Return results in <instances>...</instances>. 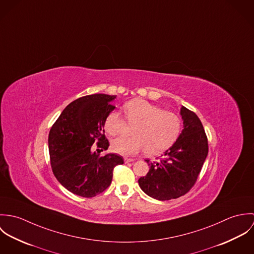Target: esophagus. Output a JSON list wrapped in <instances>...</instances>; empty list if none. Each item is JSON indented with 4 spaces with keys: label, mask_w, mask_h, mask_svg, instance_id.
Wrapping results in <instances>:
<instances>
[{
    "label": "esophagus",
    "mask_w": 254,
    "mask_h": 254,
    "mask_svg": "<svg viewBox=\"0 0 254 254\" xmlns=\"http://www.w3.org/2000/svg\"><path fill=\"white\" fill-rule=\"evenodd\" d=\"M124 161H125V163H131V162H134L135 159H133V158H124Z\"/></svg>",
    "instance_id": "34e87169"
}]
</instances>
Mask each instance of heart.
<instances>
[{
	"mask_svg": "<svg viewBox=\"0 0 254 254\" xmlns=\"http://www.w3.org/2000/svg\"><path fill=\"white\" fill-rule=\"evenodd\" d=\"M126 119L136 126L132 130L133 138H117L111 148L122 155H134L142 150L149 155L159 154L168 149L178 139L181 132V119L172 111L162 110L145 100L136 99L123 106ZM123 120L117 111L107 115L105 130L110 136L120 133Z\"/></svg>",
	"mask_w": 254,
	"mask_h": 254,
	"instance_id": "1",
	"label": "heart"
}]
</instances>
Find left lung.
<instances>
[{
    "label": "left lung",
    "mask_w": 254,
    "mask_h": 254,
    "mask_svg": "<svg viewBox=\"0 0 254 254\" xmlns=\"http://www.w3.org/2000/svg\"><path fill=\"white\" fill-rule=\"evenodd\" d=\"M183 130L157 162H145L147 174L139 179L142 190L157 200H169L188 192L196 181L208 154V143L197 115L181 106Z\"/></svg>",
    "instance_id": "obj_1"
}]
</instances>
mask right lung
I'll return each mask as SVG.
<instances>
[{"label": "right lung", "instance_id": "1", "mask_svg": "<svg viewBox=\"0 0 254 254\" xmlns=\"http://www.w3.org/2000/svg\"><path fill=\"white\" fill-rule=\"evenodd\" d=\"M116 96L95 94L70 103L49 134L51 165L57 180L67 190L83 197H93L109 188L113 168L123 164L115 153L101 155L109 148L105 135V119L115 107ZM101 148L96 153L92 144Z\"/></svg>", "mask_w": 254, "mask_h": 254}]
</instances>
